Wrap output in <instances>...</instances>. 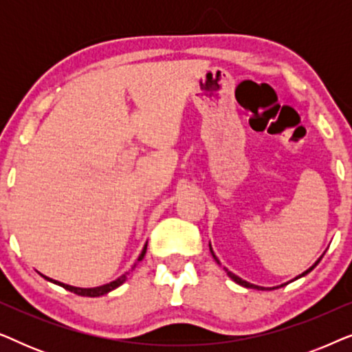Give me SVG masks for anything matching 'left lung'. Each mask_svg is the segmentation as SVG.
I'll return each instance as SVG.
<instances>
[{
  "label": "left lung",
  "instance_id": "left-lung-1",
  "mask_svg": "<svg viewBox=\"0 0 352 352\" xmlns=\"http://www.w3.org/2000/svg\"><path fill=\"white\" fill-rule=\"evenodd\" d=\"M210 252H211V256H213L214 258V261L216 263H218L219 264V266H221V263H219V259H218V256H216V254H214V252H213V248H211V243H210ZM322 256H324V254H322ZM322 256L319 258V259H317V261L314 263V264H312V266L309 267V269H306V271L305 272H301L300 274V276H296L295 278H292V280L290 282H295V280H298V278H301V277H305V276H307V274H309L311 271H312V269H314L316 266H317V264H319V261H320V259H322ZM224 269V271H226V274H228V276L230 277V278H232V280L235 282V283H239V285H242V287H245V288H254V290H276V288H278V287H283V285H287V283H290V282H287V283H282V285H277V287H259V285H254V283H250V282H247V280H243V278H240L239 276H235V274L234 272H230V271H228V269H226V267H223Z\"/></svg>",
  "mask_w": 352,
  "mask_h": 352
}]
</instances>
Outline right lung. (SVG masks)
<instances>
[{
    "instance_id": "add662e5",
    "label": "right lung",
    "mask_w": 352,
    "mask_h": 352,
    "mask_svg": "<svg viewBox=\"0 0 352 352\" xmlns=\"http://www.w3.org/2000/svg\"><path fill=\"white\" fill-rule=\"evenodd\" d=\"M146 252H147V243L144 245V248H142V252H141V254H139V258H138V263L139 261H142V258L146 256ZM138 263H134V266L131 267V271L134 267H136V264ZM40 274V276L43 277V278H46L47 282H52V283H56V285H59V287H62V288H65V290H69V292H72V293H76V295H80V296H91V298H98V296H102V295H107L109 292H112V290H115V288H118L120 285H122V283L126 280V277L129 276V271L128 272H124L123 276H120L118 278H115V280H112V282H109V283H105V285H100V287H93V288H81V287H74V285H67V283H62V282H59V280H54V278H51V277H46V276H43L41 272H38Z\"/></svg>"
}]
</instances>
